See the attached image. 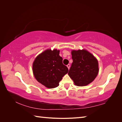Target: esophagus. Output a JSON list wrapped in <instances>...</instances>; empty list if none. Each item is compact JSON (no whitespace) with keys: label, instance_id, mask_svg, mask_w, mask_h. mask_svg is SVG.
I'll return each mask as SVG.
<instances>
[{"label":"esophagus","instance_id":"34e87169","mask_svg":"<svg viewBox=\"0 0 122 122\" xmlns=\"http://www.w3.org/2000/svg\"><path fill=\"white\" fill-rule=\"evenodd\" d=\"M67 67H68V69H70V65H69V64H68L67 66Z\"/></svg>","mask_w":122,"mask_h":122}]
</instances>
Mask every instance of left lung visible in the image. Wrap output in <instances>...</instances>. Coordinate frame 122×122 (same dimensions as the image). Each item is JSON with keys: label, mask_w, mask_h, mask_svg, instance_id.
Instances as JSON below:
<instances>
[{"label": "left lung", "mask_w": 122, "mask_h": 122, "mask_svg": "<svg viewBox=\"0 0 122 122\" xmlns=\"http://www.w3.org/2000/svg\"><path fill=\"white\" fill-rule=\"evenodd\" d=\"M71 54L73 62L68 75L74 84L83 86L93 82L99 70L97 58L86 49L72 50Z\"/></svg>", "instance_id": "obj_1"}]
</instances>
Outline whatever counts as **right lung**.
Returning a JSON list of instances; mask_svg holds the SVG:
<instances>
[{"label": "right lung", "instance_id": "1", "mask_svg": "<svg viewBox=\"0 0 122 122\" xmlns=\"http://www.w3.org/2000/svg\"><path fill=\"white\" fill-rule=\"evenodd\" d=\"M60 50L48 49L39 54L32 64V72L36 80L48 88L56 87L68 68L62 64Z\"/></svg>", "mask_w": 122, "mask_h": 122}]
</instances>
